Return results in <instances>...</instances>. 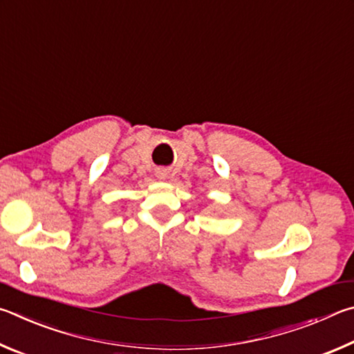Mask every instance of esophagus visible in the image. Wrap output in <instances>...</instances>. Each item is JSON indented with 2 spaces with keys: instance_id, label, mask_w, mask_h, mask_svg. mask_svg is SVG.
Returning a JSON list of instances; mask_svg holds the SVG:
<instances>
[{
  "instance_id": "esophagus-1",
  "label": "esophagus",
  "mask_w": 354,
  "mask_h": 354,
  "mask_svg": "<svg viewBox=\"0 0 354 354\" xmlns=\"http://www.w3.org/2000/svg\"><path fill=\"white\" fill-rule=\"evenodd\" d=\"M167 171L166 169H157V177L158 178H166Z\"/></svg>"
}]
</instances>
